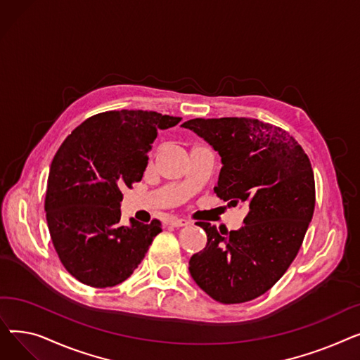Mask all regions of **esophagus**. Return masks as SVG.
I'll return each mask as SVG.
<instances>
[{
	"instance_id": "34e87169",
	"label": "esophagus",
	"mask_w": 360,
	"mask_h": 360,
	"mask_svg": "<svg viewBox=\"0 0 360 360\" xmlns=\"http://www.w3.org/2000/svg\"><path fill=\"white\" fill-rule=\"evenodd\" d=\"M191 221L188 219H178V217H170L167 220L169 226H174V228H182V226H188Z\"/></svg>"
}]
</instances>
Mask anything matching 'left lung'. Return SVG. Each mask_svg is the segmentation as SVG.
<instances>
[{
    "mask_svg": "<svg viewBox=\"0 0 360 360\" xmlns=\"http://www.w3.org/2000/svg\"><path fill=\"white\" fill-rule=\"evenodd\" d=\"M221 159L214 193L245 205L239 231L198 221L205 248L190 259L197 285L220 304H242L271 289L297 255L312 220L311 162L285 129L252 118H195L182 124Z\"/></svg>",
    "mask_w": 360,
    "mask_h": 360,
    "instance_id": "8db88e82",
    "label": "left lung"
}]
</instances>
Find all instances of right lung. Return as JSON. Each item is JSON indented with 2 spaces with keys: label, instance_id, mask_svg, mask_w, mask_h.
I'll return each mask as SVG.
<instances>
[{
  "label": "right lung",
  "instance_id": "1",
  "mask_svg": "<svg viewBox=\"0 0 360 360\" xmlns=\"http://www.w3.org/2000/svg\"><path fill=\"white\" fill-rule=\"evenodd\" d=\"M181 118L147 110H109L75 128L51 163L45 212L65 270L91 288L127 280L144 258L159 220L121 221V190L140 182L159 129Z\"/></svg>",
  "mask_w": 360,
  "mask_h": 360
}]
</instances>
